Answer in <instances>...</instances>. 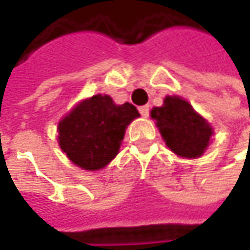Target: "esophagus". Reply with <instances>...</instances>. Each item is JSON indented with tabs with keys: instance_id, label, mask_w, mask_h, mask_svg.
Instances as JSON below:
<instances>
[{
	"instance_id": "34e87169",
	"label": "esophagus",
	"mask_w": 250,
	"mask_h": 250,
	"mask_svg": "<svg viewBox=\"0 0 250 250\" xmlns=\"http://www.w3.org/2000/svg\"><path fill=\"white\" fill-rule=\"evenodd\" d=\"M139 112L143 118H147V117H149V112H150L149 105H142V107L139 108Z\"/></svg>"
}]
</instances>
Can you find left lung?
Returning a JSON list of instances; mask_svg holds the SVG:
<instances>
[{
    "instance_id": "left-lung-1",
    "label": "left lung",
    "mask_w": 250,
    "mask_h": 250,
    "mask_svg": "<svg viewBox=\"0 0 250 250\" xmlns=\"http://www.w3.org/2000/svg\"><path fill=\"white\" fill-rule=\"evenodd\" d=\"M150 117L168 149L182 159L202 157L211 143L213 126L179 96H166L161 107L151 108Z\"/></svg>"
}]
</instances>
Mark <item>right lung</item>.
<instances>
[{"mask_svg": "<svg viewBox=\"0 0 250 250\" xmlns=\"http://www.w3.org/2000/svg\"><path fill=\"white\" fill-rule=\"evenodd\" d=\"M139 117L133 104H115L108 94H94L58 122V145L75 166L99 171L120 153L125 130Z\"/></svg>", "mask_w": 250, "mask_h": 250, "instance_id": "add662e5", "label": "right lung"}]
</instances>
